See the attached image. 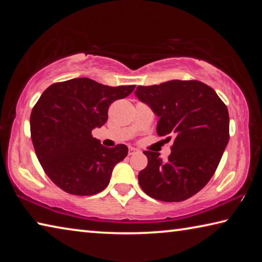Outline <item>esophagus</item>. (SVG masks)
I'll use <instances>...</instances> for the list:
<instances>
[{
    "instance_id": "1",
    "label": "esophagus",
    "mask_w": 262,
    "mask_h": 262,
    "mask_svg": "<svg viewBox=\"0 0 262 262\" xmlns=\"http://www.w3.org/2000/svg\"><path fill=\"white\" fill-rule=\"evenodd\" d=\"M137 152H140V150L134 148V147H129V149H128V155H129V156H132V155H135Z\"/></svg>"
}]
</instances>
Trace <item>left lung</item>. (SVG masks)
Masks as SVG:
<instances>
[{"label": "left lung", "mask_w": 262, "mask_h": 262, "mask_svg": "<svg viewBox=\"0 0 262 262\" xmlns=\"http://www.w3.org/2000/svg\"><path fill=\"white\" fill-rule=\"evenodd\" d=\"M135 95L159 118L157 134L174 135L167 161L158 152H143L148 165L139 173L141 188L159 201L187 200L208 184L227 148V106L214 89L200 81L140 85Z\"/></svg>", "instance_id": "1"}]
</instances>
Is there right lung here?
I'll use <instances>...</instances> for the list:
<instances>
[{
	"mask_svg": "<svg viewBox=\"0 0 262 262\" xmlns=\"http://www.w3.org/2000/svg\"><path fill=\"white\" fill-rule=\"evenodd\" d=\"M134 89L82 77L54 83L42 92L31 112V139L38 161L57 187L82 196L106 188L128 148H106L91 132L107 121L110 105Z\"/></svg>",
	"mask_w": 262,
	"mask_h": 262,
	"instance_id": "obj_1",
	"label": "right lung"
}]
</instances>
